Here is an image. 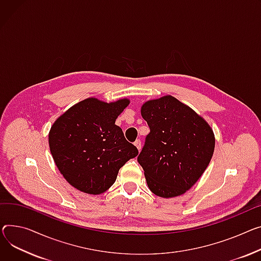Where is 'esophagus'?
<instances>
[{
  "label": "esophagus",
  "mask_w": 261,
  "mask_h": 261,
  "mask_svg": "<svg viewBox=\"0 0 261 261\" xmlns=\"http://www.w3.org/2000/svg\"><path fill=\"white\" fill-rule=\"evenodd\" d=\"M134 145L136 146V148H137L138 150L142 149V145H141V141H140V140H136V141L134 142Z\"/></svg>",
  "instance_id": "34e87169"
}]
</instances>
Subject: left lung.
I'll list each match as a JSON object with an SVG mask.
<instances>
[{"label":"left lung","mask_w":261,"mask_h":261,"mask_svg":"<svg viewBox=\"0 0 261 261\" xmlns=\"http://www.w3.org/2000/svg\"><path fill=\"white\" fill-rule=\"evenodd\" d=\"M141 112L150 133L137 162L149 189L164 198L186 193L210 164L215 147L213 130L171 95L146 101Z\"/></svg>","instance_id":"obj_1"}]
</instances>
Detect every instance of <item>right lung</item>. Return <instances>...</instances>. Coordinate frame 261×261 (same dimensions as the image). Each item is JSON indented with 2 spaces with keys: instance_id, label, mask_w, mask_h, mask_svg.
<instances>
[{
  "instance_id": "1",
  "label": "right lung",
  "mask_w": 261,
  "mask_h": 261,
  "mask_svg": "<svg viewBox=\"0 0 261 261\" xmlns=\"http://www.w3.org/2000/svg\"><path fill=\"white\" fill-rule=\"evenodd\" d=\"M86 98L63 113L49 131V148L64 178L87 194L97 195L115 181L118 170L138 154L115 119L129 105Z\"/></svg>"
}]
</instances>
